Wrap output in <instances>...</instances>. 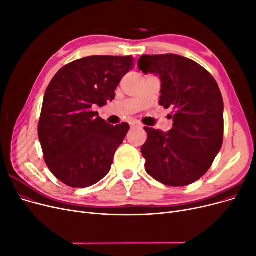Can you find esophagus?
Instances as JSON below:
<instances>
[{
    "mask_svg": "<svg viewBox=\"0 0 256 256\" xmlns=\"http://www.w3.org/2000/svg\"><path fill=\"white\" fill-rule=\"evenodd\" d=\"M130 127L131 129H138V128H142V124H140L138 122H132V123L130 124Z\"/></svg>",
    "mask_w": 256,
    "mask_h": 256,
    "instance_id": "1",
    "label": "esophagus"
}]
</instances>
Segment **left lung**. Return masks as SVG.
I'll return each instance as SVG.
<instances>
[{
  "instance_id": "obj_1",
  "label": "left lung",
  "mask_w": 256,
  "mask_h": 256,
  "mask_svg": "<svg viewBox=\"0 0 256 256\" xmlns=\"http://www.w3.org/2000/svg\"><path fill=\"white\" fill-rule=\"evenodd\" d=\"M138 64L144 75L160 77V104L175 110L170 131L144 127L146 172L166 186H188L208 171L222 148L221 90L208 70L184 56L142 55Z\"/></svg>"
}]
</instances>
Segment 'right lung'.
Returning a JSON list of instances; mask_svg holds the SVG:
<instances>
[{"mask_svg": "<svg viewBox=\"0 0 256 256\" xmlns=\"http://www.w3.org/2000/svg\"><path fill=\"white\" fill-rule=\"evenodd\" d=\"M131 56H90L60 68L46 90L38 138L53 175L70 188H88L110 171L129 125L107 124L92 107L112 101Z\"/></svg>", "mask_w": 256, "mask_h": 256, "instance_id": "obj_1", "label": "right lung"}]
</instances>
